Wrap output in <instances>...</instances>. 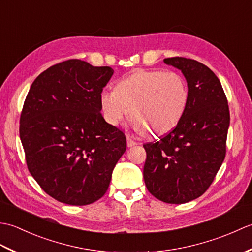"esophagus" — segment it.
Returning <instances> with one entry per match:
<instances>
[{
  "instance_id": "esophagus-1",
  "label": "esophagus",
  "mask_w": 252,
  "mask_h": 252,
  "mask_svg": "<svg viewBox=\"0 0 252 252\" xmlns=\"http://www.w3.org/2000/svg\"><path fill=\"white\" fill-rule=\"evenodd\" d=\"M126 144H127V147H133V146L137 145V142L133 141L132 138H131L129 135H127V136H126Z\"/></svg>"
}]
</instances>
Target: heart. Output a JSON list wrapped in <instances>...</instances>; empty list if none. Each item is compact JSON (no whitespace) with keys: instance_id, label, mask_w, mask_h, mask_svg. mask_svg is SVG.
Instances as JSON below:
<instances>
[{"instance_id":"obj_1","label":"heart","mask_w":252,"mask_h":252,"mask_svg":"<svg viewBox=\"0 0 252 252\" xmlns=\"http://www.w3.org/2000/svg\"><path fill=\"white\" fill-rule=\"evenodd\" d=\"M189 100L185 79L175 71L137 70L120 80L115 90L99 93L100 111L108 125L117 126L130 114L133 127L152 136L172 131Z\"/></svg>"}]
</instances>
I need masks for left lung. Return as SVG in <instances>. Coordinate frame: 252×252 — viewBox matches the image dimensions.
<instances>
[{
    "label": "left lung",
    "mask_w": 252,
    "mask_h": 252,
    "mask_svg": "<svg viewBox=\"0 0 252 252\" xmlns=\"http://www.w3.org/2000/svg\"><path fill=\"white\" fill-rule=\"evenodd\" d=\"M183 72L189 91L185 114L159 141L144 144V181L167 203L200 197L215 180L226 154L229 109L220 80L210 68L185 57L164 58Z\"/></svg>",
    "instance_id": "obj_1"
}]
</instances>
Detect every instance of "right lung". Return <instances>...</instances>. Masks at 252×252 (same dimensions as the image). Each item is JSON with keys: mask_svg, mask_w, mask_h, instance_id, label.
I'll use <instances>...</instances> for the list:
<instances>
[{"mask_svg": "<svg viewBox=\"0 0 252 252\" xmlns=\"http://www.w3.org/2000/svg\"><path fill=\"white\" fill-rule=\"evenodd\" d=\"M114 70L69 60L46 69L31 84L20 115L27 167L47 195L71 206L100 199L126 137L108 125L99 93Z\"/></svg>", "mask_w": 252, "mask_h": 252, "instance_id": "right-lung-1", "label": "right lung"}]
</instances>
